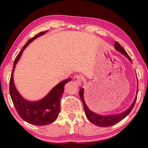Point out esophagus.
Segmentation results:
<instances>
[{
    "label": "esophagus",
    "mask_w": 148,
    "mask_h": 148,
    "mask_svg": "<svg viewBox=\"0 0 148 148\" xmlns=\"http://www.w3.org/2000/svg\"><path fill=\"white\" fill-rule=\"evenodd\" d=\"M73 79H74L75 82L77 83L79 85H81V84H82V82L83 81V78H82V77L80 76V75H75Z\"/></svg>",
    "instance_id": "obj_1"
}]
</instances>
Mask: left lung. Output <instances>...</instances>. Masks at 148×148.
Segmentation results:
<instances>
[{"label":"left lung","instance_id":"8db88e82","mask_svg":"<svg viewBox=\"0 0 148 148\" xmlns=\"http://www.w3.org/2000/svg\"><path fill=\"white\" fill-rule=\"evenodd\" d=\"M114 48L116 50H118L122 53L123 54L126 56V57L128 58V59L131 62V59L130 56L128 55V54L127 53V52L125 51V50L123 48L122 46H121L120 44H119L117 42H114ZM84 88H82L79 90V96L81 100H82L83 104H84V108L85 110V113H86V115L87 118L89 121H90L91 123H92L93 124L97 125V126L99 127H110L112 126L119 122H120L121 121H122L123 119H125L127 115H128L129 113L131 112V111L132 110V109L134 106L135 104V102L137 100V96H135V98L134 101H133V104L131 105V106L127 109V110H125V112L122 113H120V114H112V115H100L96 114L94 112H92V110H90V109L88 108V106H87L86 102H85L84 98ZM137 93H138V87H137Z\"/></svg>","mask_w":148,"mask_h":148}]
</instances>
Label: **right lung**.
Listing matches in <instances>:
<instances>
[{"instance_id":"1","label":"right lung","mask_w":148,"mask_h":148,"mask_svg":"<svg viewBox=\"0 0 148 148\" xmlns=\"http://www.w3.org/2000/svg\"><path fill=\"white\" fill-rule=\"evenodd\" d=\"M46 32L47 31L40 32L37 35L28 40L27 43L24 45L21 52L16 56L14 61L9 84L10 96L20 117L29 124L38 126L48 125L54 122L57 119L60 111V99L63 94L64 85L69 82H71V79L69 78L60 82L52 89L47 96L42 100L36 102H29L25 100L16 89L13 81V72L16 64L21 58L25 48L32 41Z\"/></svg>"}]
</instances>
